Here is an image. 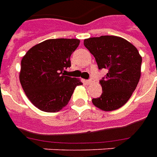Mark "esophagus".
Here are the masks:
<instances>
[{
    "label": "esophagus",
    "mask_w": 157,
    "mask_h": 157,
    "mask_svg": "<svg viewBox=\"0 0 157 157\" xmlns=\"http://www.w3.org/2000/svg\"><path fill=\"white\" fill-rule=\"evenodd\" d=\"M86 84H92V82H93V79H89V80H86Z\"/></svg>",
    "instance_id": "34e87169"
}]
</instances>
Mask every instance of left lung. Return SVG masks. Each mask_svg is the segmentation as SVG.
<instances>
[{"label": "left lung", "mask_w": 157, "mask_h": 157, "mask_svg": "<svg viewBox=\"0 0 157 157\" xmlns=\"http://www.w3.org/2000/svg\"><path fill=\"white\" fill-rule=\"evenodd\" d=\"M95 57L99 70L108 73L102 80V93L92 103L103 111L121 108L130 98L140 78L141 56L129 42L117 36H101L84 40Z\"/></svg>", "instance_id": "obj_1"}]
</instances>
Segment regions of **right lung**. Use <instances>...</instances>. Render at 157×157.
<instances>
[{"instance_id": "obj_1", "label": "right lung", "mask_w": 157, "mask_h": 157, "mask_svg": "<svg viewBox=\"0 0 157 157\" xmlns=\"http://www.w3.org/2000/svg\"><path fill=\"white\" fill-rule=\"evenodd\" d=\"M79 44L75 39H48L32 47L22 57L21 85L30 102L42 111H59L67 105L75 86L82 84L65 74Z\"/></svg>"}]
</instances>
